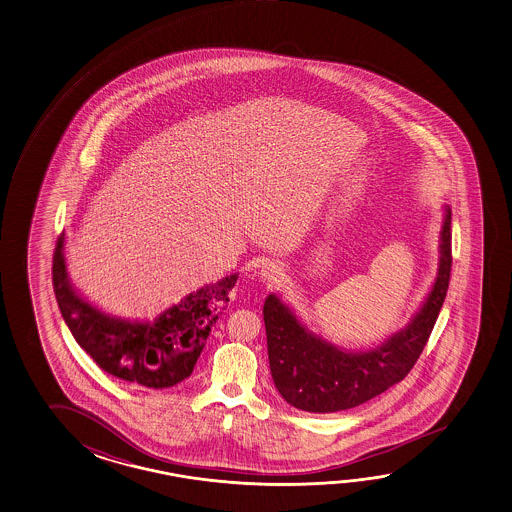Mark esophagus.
Here are the masks:
<instances>
[{
  "mask_svg": "<svg viewBox=\"0 0 512 512\" xmlns=\"http://www.w3.org/2000/svg\"><path fill=\"white\" fill-rule=\"evenodd\" d=\"M260 279L263 281V283H274V281H278L281 276H283V269L279 267L278 263H265L263 267H261L260 272Z\"/></svg>",
  "mask_w": 512,
  "mask_h": 512,
  "instance_id": "obj_1",
  "label": "esophagus"
}]
</instances>
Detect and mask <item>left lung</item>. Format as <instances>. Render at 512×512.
I'll list each match as a JSON object with an SVG mask.
<instances>
[{
	"mask_svg": "<svg viewBox=\"0 0 512 512\" xmlns=\"http://www.w3.org/2000/svg\"><path fill=\"white\" fill-rule=\"evenodd\" d=\"M451 272V207L442 205L438 269L428 294L408 325L366 350H352L317 334L281 296L263 305L269 364L279 395L308 413H335L361 406L402 381L417 363L438 312Z\"/></svg>",
	"mask_w": 512,
	"mask_h": 512,
	"instance_id": "8db88e82",
	"label": "left lung"
}]
</instances>
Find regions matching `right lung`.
Returning a JSON list of instances; mask_svg holds the SVG:
<instances>
[{"mask_svg":"<svg viewBox=\"0 0 512 512\" xmlns=\"http://www.w3.org/2000/svg\"><path fill=\"white\" fill-rule=\"evenodd\" d=\"M52 279L66 326L104 372L146 390H164L193 373L238 274L196 289L155 319L112 316L75 289L66 269L65 234H61Z\"/></svg>","mask_w":512,"mask_h":512,"instance_id":"add662e5","label":"right lung"}]
</instances>
